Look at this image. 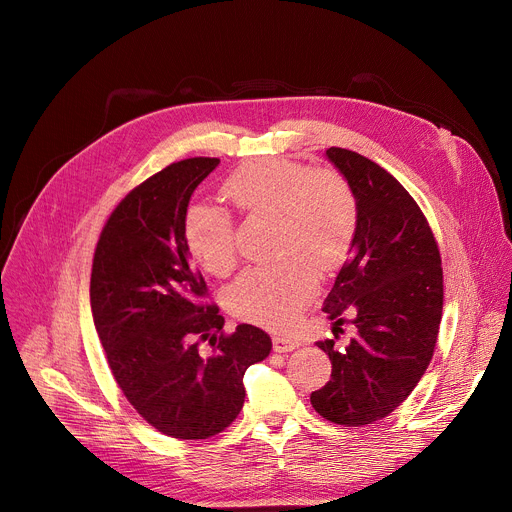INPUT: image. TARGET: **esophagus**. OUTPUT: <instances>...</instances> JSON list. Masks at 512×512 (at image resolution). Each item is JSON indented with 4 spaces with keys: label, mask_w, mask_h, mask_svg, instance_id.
Masks as SVG:
<instances>
[{
    "label": "esophagus",
    "mask_w": 512,
    "mask_h": 512,
    "mask_svg": "<svg viewBox=\"0 0 512 512\" xmlns=\"http://www.w3.org/2000/svg\"><path fill=\"white\" fill-rule=\"evenodd\" d=\"M300 346V340L291 338V336H281V334H275L273 336V350L275 352H291L294 348Z\"/></svg>",
    "instance_id": "obj_1"
}]
</instances>
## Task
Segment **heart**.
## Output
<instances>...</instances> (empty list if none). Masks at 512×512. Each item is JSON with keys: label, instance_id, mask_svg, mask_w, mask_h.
<instances>
[{"label": "heart", "instance_id": "1", "mask_svg": "<svg viewBox=\"0 0 512 512\" xmlns=\"http://www.w3.org/2000/svg\"><path fill=\"white\" fill-rule=\"evenodd\" d=\"M249 218H271L273 265L247 269L225 294L233 316L265 328H287L314 298L320 269L344 265L358 229V200L334 168L283 160H253L223 186ZM184 243L192 259L216 277L237 265L235 229L225 210L194 204L184 216Z\"/></svg>", "mask_w": 512, "mask_h": 512}]
</instances>
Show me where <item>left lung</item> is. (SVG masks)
<instances>
[{
  "label": "left lung",
  "instance_id": "left-lung-1",
  "mask_svg": "<svg viewBox=\"0 0 512 512\" xmlns=\"http://www.w3.org/2000/svg\"><path fill=\"white\" fill-rule=\"evenodd\" d=\"M326 156L356 194L358 229L322 308L336 320L334 340L316 342L332 360V375L310 401L324 419L360 427L393 413L429 367L444 310V271L425 214L397 178L344 148ZM346 309L355 312L357 334L338 349L335 332Z\"/></svg>",
  "mask_w": 512,
  "mask_h": 512
}]
</instances>
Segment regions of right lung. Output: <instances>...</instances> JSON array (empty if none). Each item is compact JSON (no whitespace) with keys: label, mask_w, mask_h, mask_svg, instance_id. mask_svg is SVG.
Wrapping results in <instances>:
<instances>
[{"label":"right lung","mask_w":512,"mask_h":512,"mask_svg":"<svg viewBox=\"0 0 512 512\" xmlns=\"http://www.w3.org/2000/svg\"><path fill=\"white\" fill-rule=\"evenodd\" d=\"M218 158H188L135 186L101 231L91 310L113 379L133 409L164 435L206 440L245 403L243 377L271 338L241 324L233 334L188 261L184 216Z\"/></svg>","instance_id":"obj_1"}]
</instances>
